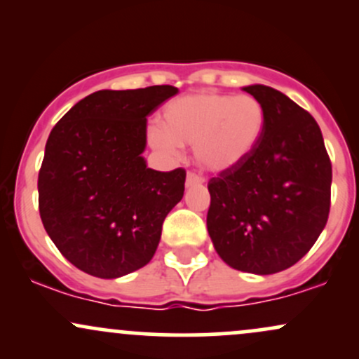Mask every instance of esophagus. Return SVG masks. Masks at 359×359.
<instances>
[{
    "instance_id": "obj_1",
    "label": "esophagus",
    "mask_w": 359,
    "mask_h": 359,
    "mask_svg": "<svg viewBox=\"0 0 359 359\" xmlns=\"http://www.w3.org/2000/svg\"><path fill=\"white\" fill-rule=\"evenodd\" d=\"M203 182H204L203 177L197 175L196 172H189L187 180H185V185H187V187H194V185H201Z\"/></svg>"
}]
</instances>
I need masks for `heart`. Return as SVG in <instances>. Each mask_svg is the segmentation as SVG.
<instances>
[{"instance_id": "1", "label": "heart", "mask_w": 359, "mask_h": 359, "mask_svg": "<svg viewBox=\"0 0 359 359\" xmlns=\"http://www.w3.org/2000/svg\"><path fill=\"white\" fill-rule=\"evenodd\" d=\"M265 126L266 111L255 96L204 90L168 102L160 126L148 128L147 138L165 154L194 145V158L204 170L224 172L253 154Z\"/></svg>"}]
</instances>
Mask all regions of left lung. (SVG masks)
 Here are the masks:
<instances>
[{
  "instance_id": "left-lung-1",
  "label": "left lung",
  "mask_w": 359,
  "mask_h": 359,
  "mask_svg": "<svg viewBox=\"0 0 359 359\" xmlns=\"http://www.w3.org/2000/svg\"><path fill=\"white\" fill-rule=\"evenodd\" d=\"M243 89L262 101L265 133L245 162L209 180L208 231L229 266L270 275L295 265L323 233L332 165L311 113L269 86Z\"/></svg>"
}]
</instances>
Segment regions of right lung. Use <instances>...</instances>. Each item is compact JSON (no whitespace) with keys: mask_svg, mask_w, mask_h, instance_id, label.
Wrapping results in <instances>:
<instances>
[{"mask_svg":"<svg viewBox=\"0 0 359 359\" xmlns=\"http://www.w3.org/2000/svg\"><path fill=\"white\" fill-rule=\"evenodd\" d=\"M174 86L97 90L48 135L39 172V211L53 245L74 266L116 278L150 262L162 224L182 199L185 170L147 168V116Z\"/></svg>","mask_w":359,"mask_h":359,"instance_id":"right-lung-1","label":"right lung"}]
</instances>
